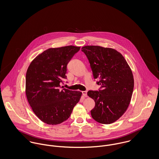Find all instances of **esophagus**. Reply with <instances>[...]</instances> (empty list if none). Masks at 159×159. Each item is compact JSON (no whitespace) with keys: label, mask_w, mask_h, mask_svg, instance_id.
<instances>
[{"label":"esophagus","mask_w":159,"mask_h":159,"mask_svg":"<svg viewBox=\"0 0 159 159\" xmlns=\"http://www.w3.org/2000/svg\"><path fill=\"white\" fill-rule=\"evenodd\" d=\"M82 93H83V95L84 97H87V92H86V91H83V92H82Z\"/></svg>","instance_id":"esophagus-1"}]
</instances>
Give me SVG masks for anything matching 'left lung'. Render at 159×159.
I'll return each mask as SVG.
<instances>
[{"label":"left lung","mask_w":159,"mask_h":159,"mask_svg":"<svg viewBox=\"0 0 159 159\" xmlns=\"http://www.w3.org/2000/svg\"><path fill=\"white\" fill-rule=\"evenodd\" d=\"M81 51L90 63L98 91H89L88 95L95 101L91 111L97 122L111 124L127 110L134 87L132 71L123 56L112 48L98 46H85Z\"/></svg>","instance_id":"obj_1"}]
</instances>
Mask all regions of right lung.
Returning <instances> with one entry per match:
<instances>
[{
  "instance_id": "add662e5",
  "label": "right lung",
  "mask_w": 159,
  "mask_h": 159,
  "mask_svg": "<svg viewBox=\"0 0 159 159\" xmlns=\"http://www.w3.org/2000/svg\"><path fill=\"white\" fill-rule=\"evenodd\" d=\"M80 47L49 48L30 63L25 76V93L36 116L43 122L56 125L68 119L80 101V91L63 89L67 67Z\"/></svg>"
}]
</instances>
